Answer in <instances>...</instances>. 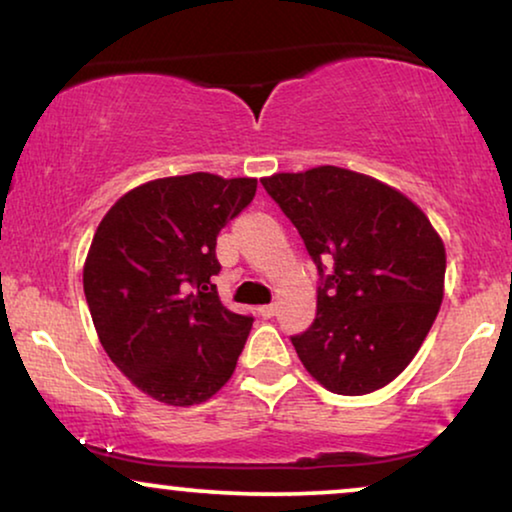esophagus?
Wrapping results in <instances>:
<instances>
[{
  "label": "esophagus",
  "mask_w": 512,
  "mask_h": 512,
  "mask_svg": "<svg viewBox=\"0 0 512 512\" xmlns=\"http://www.w3.org/2000/svg\"><path fill=\"white\" fill-rule=\"evenodd\" d=\"M258 314H261L263 319H272L277 314V305H263L258 307Z\"/></svg>",
  "instance_id": "1"
}]
</instances>
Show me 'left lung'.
<instances>
[{
    "instance_id": "obj_1",
    "label": "left lung",
    "mask_w": 512,
    "mask_h": 512,
    "mask_svg": "<svg viewBox=\"0 0 512 512\" xmlns=\"http://www.w3.org/2000/svg\"><path fill=\"white\" fill-rule=\"evenodd\" d=\"M261 184L317 265V319L291 335L307 373L342 396L382 389L415 359L443 303L438 233L403 193L342 167Z\"/></svg>"
}]
</instances>
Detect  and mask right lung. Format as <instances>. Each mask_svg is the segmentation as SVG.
Instances as JSON below:
<instances>
[{"mask_svg": "<svg viewBox=\"0 0 512 512\" xmlns=\"http://www.w3.org/2000/svg\"><path fill=\"white\" fill-rule=\"evenodd\" d=\"M256 179L193 172L132 188L104 216L83 293L109 359L144 394L195 405L230 380L254 317L221 305L216 237Z\"/></svg>", "mask_w": 512, "mask_h": 512, "instance_id": "1", "label": "right lung"}]
</instances>
